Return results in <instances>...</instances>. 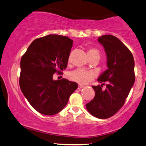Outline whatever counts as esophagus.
<instances>
[{
  "label": "esophagus",
  "mask_w": 146,
  "mask_h": 146,
  "mask_svg": "<svg viewBox=\"0 0 146 146\" xmlns=\"http://www.w3.org/2000/svg\"><path fill=\"white\" fill-rule=\"evenodd\" d=\"M82 88H83V85H79V86H78V89H79V90H80L81 89H82Z\"/></svg>",
  "instance_id": "esophagus-1"
}]
</instances>
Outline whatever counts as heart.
Listing matches in <instances>:
<instances>
[{
  "mask_svg": "<svg viewBox=\"0 0 146 146\" xmlns=\"http://www.w3.org/2000/svg\"><path fill=\"white\" fill-rule=\"evenodd\" d=\"M87 54L91 57L96 54H100L98 50L94 48H90L87 51ZM70 58L69 59V61ZM69 79L72 81L80 84V85H86L93 79V75L91 71H87L84 69H77L76 70L71 71L69 74Z\"/></svg>",
  "mask_w": 146,
  "mask_h": 146,
  "instance_id": "1",
  "label": "heart"
}]
</instances>
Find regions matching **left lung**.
I'll list each match as a JSON object with an SVG mask.
<instances>
[{"label": "left lung", "instance_id": "left-lung-1", "mask_svg": "<svg viewBox=\"0 0 146 146\" xmlns=\"http://www.w3.org/2000/svg\"><path fill=\"white\" fill-rule=\"evenodd\" d=\"M98 41L106 53L108 69L98 77L101 85L92 86L95 96L86 107L93 116L106 119L122 107L134 85V59L130 50L116 37L104 35ZM105 82L108 84L106 89L102 90Z\"/></svg>", "mask_w": 146, "mask_h": 146}]
</instances>
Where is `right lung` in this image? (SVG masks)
I'll list each match as a JSON object with an SVG mask.
<instances>
[{
	"mask_svg": "<svg viewBox=\"0 0 146 146\" xmlns=\"http://www.w3.org/2000/svg\"><path fill=\"white\" fill-rule=\"evenodd\" d=\"M73 40L56 34L37 38L20 61V89L35 110L44 115L58 113L78 85L66 79L53 80L66 69Z\"/></svg>",
	"mask_w": 146,
	"mask_h": 146,
	"instance_id": "right-lung-1",
	"label": "right lung"
}]
</instances>
